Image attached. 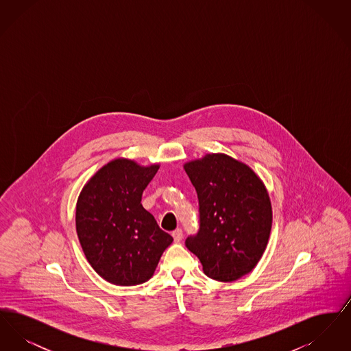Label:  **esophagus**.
<instances>
[{"label":"esophagus","instance_id":"esophagus-1","mask_svg":"<svg viewBox=\"0 0 351 351\" xmlns=\"http://www.w3.org/2000/svg\"><path fill=\"white\" fill-rule=\"evenodd\" d=\"M172 237L175 242H180L183 239V230L182 229H176L172 232Z\"/></svg>","mask_w":351,"mask_h":351}]
</instances>
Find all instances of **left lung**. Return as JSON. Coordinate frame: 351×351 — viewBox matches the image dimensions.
Segmentation results:
<instances>
[{"mask_svg":"<svg viewBox=\"0 0 351 351\" xmlns=\"http://www.w3.org/2000/svg\"><path fill=\"white\" fill-rule=\"evenodd\" d=\"M184 169L197 192L200 217L185 246L209 278L234 282L266 250L272 225L267 189L250 167L225 154H208Z\"/></svg>","mask_w":351,"mask_h":351,"instance_id":"1","label":"left lung"}]
</instances>
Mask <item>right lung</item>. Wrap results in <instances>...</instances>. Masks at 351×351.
Segmentation results:
<instances>
[{"label": "right lung", "instance_id": "right-lung-1", "mask_svg": "<svg viewBox=\"0 0 351 351\" xmlns=\"http://www.w3.org/2000/svg\"><path fill=\"white\" fill-rule=\"evenodd\" d=\"M159 166L116 159L85 184L76 205V232L93 269L117 285L150 279L173 238L141 201Z\"/></svg>", "mask_w": 351, "mask_h": 351}]
</instances>
